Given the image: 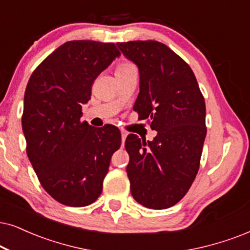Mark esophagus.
Returning <instances> with one entry per match:
<instances>
[{"label":"esophagus","instance_id":"obj_1","mask_svg":"<svg viewBox=\"0 0 250 250\" xmlns=\"http://www.w3.org/2000/svg\"><path fill=\"white\" fill-rule=\"evenodd\" d=\"M128 136V132L125 131V130H121V138H122V142L125 141V138H127Z\"/></svg>","mask_w":250,"mask_h":250}]
</instances>
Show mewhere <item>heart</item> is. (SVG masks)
Returning a JSON list of instances; mask_svg holds the SVG:
<instances>
[{"label":"heart","mask_w":250,"mask_h":250,"mask_svg":"<svg viewBox=\"0 0 250 250\" xmlns=\"http://www.w3.org/2000/svg\"><path fill=\"white\" fill-rule=\"evenodd\" d=\"M131 64H129V63H125V62H123V63H120V64L118 65V69H123V68H127V67H130Z\"/></svg>","instance_id":"obj_1"}]
</instances>
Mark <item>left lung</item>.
I'll list each match as a JSON object with an SVG mask.
<instances>
[{"mask_svg": "<svg viewBox=\"0 0 250 250\" xmlns=\"http://www.w3.org/2000/svg\"><path fill=\"white\" fill-rule=\"evenodd\" d=\"M116 45L140 72L134 109L157 131L147 143L137 135L125 140L131 195L148 209H167L187 194L198 172L207 136L204 98L190 67L166 45Z\"/></svg>", "mask_w": 250, "mask_h": 250, "instance_id": "1", "label": "left lung"}]
</instances>
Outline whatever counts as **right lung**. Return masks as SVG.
<instances>
[{"mask_svg":"<svg viewBox=\"0 0 250 250\" xmlns=\"http://www.w3.org/2000/svg\"><path fill=\"white\" fill-rule=\"evenodd\" d=\"M120 55L114 43L68 41L40 63L27 83L21 118L27 157L41 186L61 204L93 203L121 145L114 125L81 122L94 80Z\"/></svg>","mask_w":250,"mask_h":250,"instance_id":"obj_1","label":"right lung"}]
</instances>
